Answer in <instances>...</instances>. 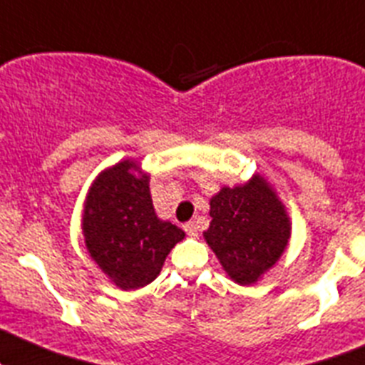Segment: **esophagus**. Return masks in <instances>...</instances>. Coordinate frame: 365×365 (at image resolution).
Wrapping results in <instances>:
<instances>
[{"label": "esophagus", "instance_id": "esophagus-1", "mask_svg": "<svg viewBox=\"0 0 365 365\" xmlns=\"http://www.w3.org/2000/svg\"><path fill=\"white\" fill-rule=\"evenodd\" d=\"M183 230H185V232H187V235L197 237V225H196V221L185 222V226H183Z\"/></svg>", "mask_w": 365, "mask_h": 365}]
</instances>
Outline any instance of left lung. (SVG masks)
<instances>
[{"instance_id":"left-lung-1","label":"left lung","mask_w":365,"mask_h":365,"mask_svg":"<svg viewBox=\"0 0 365 365\" xmlns=\"http://www.w3.org/2000/svg\"><path fill=\"white\" fill-rule=\"evenodd\" d=\"M210 226L203 232L222 271L239 285H253L287 250L292 221L267 178L255 173L247 182L221 187L210 197Z\"/></svg>"}]
</instances>
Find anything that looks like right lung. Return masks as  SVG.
I'll return each mask as SVG.
<instances>
[{
  "instance_id": "right-lung-1",
  "label": "right lung",
  "mask_w": 365,
  "mask_h": 365,
  "mask_svg": "<svg viewBox=\"0 0 365 365\" xmlns=\"http://www.w3.org/2000/svg\"><path fill=\"white\" fill-rule=\"evenodd\" d=\"M81 233L88 257L121 291L146 287L160 274L185 232L157 215L150 173L135 158L105 168L87 190Z\"/></svg>"
}]
</instances>
